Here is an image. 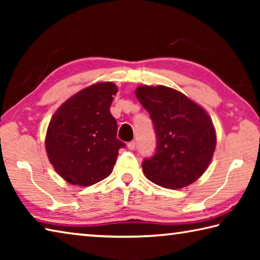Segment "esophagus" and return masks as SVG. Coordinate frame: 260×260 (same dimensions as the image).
<instances>
[{"instance_id":"obj_1","label":"esophagus","mask_w":260,"mask_h":260,"mask_svg":"<svg viewBox=\"0 0 260 260\" xmlns=\"http://www.w3.org/2000/svg\"><path fill=\"white\" fill-rule=\"evenodd\" d=\"M127 148H128L129 150H134V149L136 148V142H135V141H131V142L127 143Z\"/></svg>"}]
</instances>
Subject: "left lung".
Returning <instances> with one entry per match:
<instances>
[{
    "label": "left lung",
    "mask_w": 260,
    "mask_h": 260,
    "mask_svg": "<svg viewBox=\"0 0 260 260\" xmlns=\"http://www.w3.org/2000/svg\"><path fill=\"white\" fill-rule=\"evenodd\" d=\"M135 95L150 114L157 139L155 155L142 162L146 177L169 189L195 182L208 169L217 142L209 114L165 86H140Z\"/></svg>",
    "instance_id": "obj_1"
}]
</instances>
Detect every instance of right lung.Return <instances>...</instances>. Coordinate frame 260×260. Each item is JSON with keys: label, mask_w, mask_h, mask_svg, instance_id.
<instances>
[{"label": "right lung", "mask_w": 260, "mask_h": 260, "mask_svg": "<svg viewBox=\"0 0 260 260\" xmlns=\"http://www.w3.org/2000/svg\"><path fill=\"white\" fill-rule=\"evenodd\" d=\"M118 88L100 82L85 88L63 103L52 116L46 150L56 172L69 183L91 186L111 174L118 151L117 121L110 105Z\"/></svg>", "instance_id": "right-lung-1"}]
</instances>
